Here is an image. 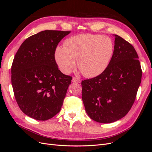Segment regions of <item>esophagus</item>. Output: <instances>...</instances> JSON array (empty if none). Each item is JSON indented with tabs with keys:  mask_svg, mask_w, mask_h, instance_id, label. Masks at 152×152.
Returning <instances> with one entry per match:
<instances>
[{
	"mask_svg": "<svg viewBox=\"0 0 152 152\" xmlns=\"http://www.w3.org/2000/svg\"><path fill=\"white\" fill-rule=\"evenodd\" d=\"M72 82H73V83H80V82H81L80 80L79 79H78V78H76V77H73Z\"/></svg>",
	"mask_w": 152,
	"mask_h": 152,
	"instance_id": "1",
	"label": "esophagus"
}]
</instances>
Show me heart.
<instances>
[{"label": "heart", "mask_w": 152, "mask_h": 152, "mask_svg": "<svg viewBox=\"0 0 152 152\" xmlns=\"http://www.w3.org/2000/svg\"><path fill=\"white\" fill-rule=\"evenodd\" d=\"M114 52L113 43L108 37L96 34H80L68 39L65 48L59 46L55 60L63 73L68 74L77 66L88 78L100 75L107 70Z\"/></svg>", "instance_id": "obj_1"}]
</instances>
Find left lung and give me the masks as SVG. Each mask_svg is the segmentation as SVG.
Instances as JSON below:
<instances>
[{
    "mask_svg": "<svg viewBox=\"0 0 152 152\" xmlns=\"http://www.w3.org/2000/svg\"><path fill=\"white\" fill-rule=\"evenodd\" d=\"M113 36V55L107 70L81 84L86 113L99 123H112L126 116L141 81L142 70L135 49L121 37Z\"/></svg>",
    "mask_w": 152,
    "mask_h": 152,
    "instance_id": "8db88e82",
    "label": "left lung"
}]
</instances>
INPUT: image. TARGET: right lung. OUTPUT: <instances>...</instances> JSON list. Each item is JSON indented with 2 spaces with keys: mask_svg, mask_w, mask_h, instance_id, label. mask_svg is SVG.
Returning <instances> with one entry per match:
<instances>
[{
  "mask_svg": "<svg viewBox=\"0 0 152 152\" xmlns=\"http://www.w3.org/2000/svg\"><path fill=\"white\" fill-rule=\"evenodd\" d=\"M70 31L44 30L26 39L15 55L11 83L16 102L26 115L47 121L59 112L72 77L55 61L58 43Z\"/></svg>",
  "mask_w": 152,
  "mask_h": 152,
  "instance_id": "obj_1",
  "label": "right lung"
}]
</instances>
